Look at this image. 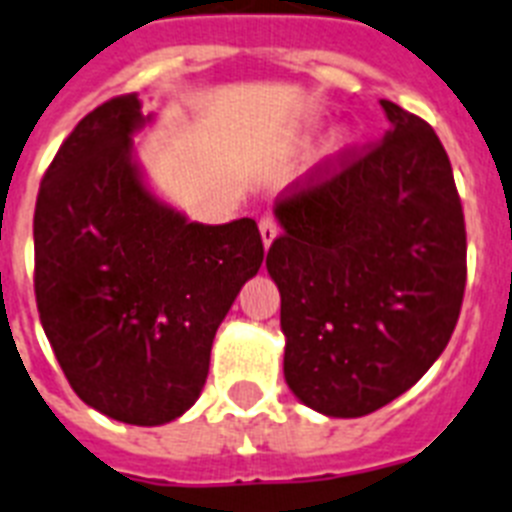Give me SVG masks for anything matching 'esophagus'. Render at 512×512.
<instances>
[{"label": "esophagus", "mask_w": 512, "mask_h": 512, "mask_svg": "<svg viewBox=\"0 0 512 512\" xmlns=\"http://www.w3.org/2000/svg\"><path fill=\"white\" fill-rule=\"evenodd\" d=\"M260 234H263L265 247H270V244H273V239L278 236V221H276V218H273V216L260 218Z\"/></svg>", "instance_id": "1"}]
</instances>
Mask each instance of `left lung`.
<instances>
[{
    "mask_svg": "<svg viewBox=\"0 0 512 512\" xmlns=\"http://www.w3.org/2000/svg\"><path fill=\"white\" fill-rule=\"evenodd\" d=\"M388 132L343 148L276 200L283 375L304 406L382 409L445 351L466 291V221L450 158L422 117L380 101Z\"/></svg>",
    "mask_w": 512,
    "mask_h": 512,
    "instance_id": "1",
    "label": "left lung"
}]
</instances>
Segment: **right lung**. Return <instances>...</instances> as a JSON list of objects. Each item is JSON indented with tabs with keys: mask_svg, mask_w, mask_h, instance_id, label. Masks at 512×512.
I'll return each instance as SVG.
<instances>
[{
	"mask_svg": "<svg viewBox=\"0 0 512 512\" xmlns=\"http://www.w3.org/2000/svg\"><path fill=\"white\" fill-rule=\"evenodd\" d=\"M137 93L85 114L49 163L33 216L38 315L80 401L156 427L200 398L210 346L263 265L252 218L190 223L145 190Z\"/></svg>",
	"mask_w": 512,
	"mask_h": 512,
	"instance_id": "right-lung-1",
	"label": "right lung"
}]
</instances>
